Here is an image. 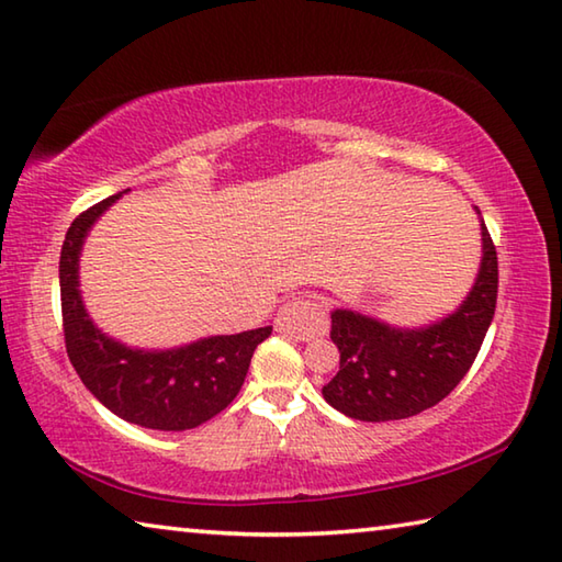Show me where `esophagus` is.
<instances>
[{
    "label": "esophagus",
    "instance_id": "esophagus-1",
    "mask_svg": "<svg viewBox=\"0 0 562 562\" xmlns=\"http://www.w3.org/2000/svg\"><path fill=\"white\" fill-rule=\"evenodd\" d=\"M326 326H329L326 310L310 297H294L284 302L278 316H274V329L300 341H310L314 336L324 334Z\"/></svg>",
    "mask_w": 562,
    "mask_h": 562
}]
</instances>
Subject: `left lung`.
I'll use <instances>...</instances> for the list:
<instances>
[{
    "label": "left lung",
    "mask_w": 562,
    "mask_h": 562,
    "mask_svg": "<svg viewBox=\"0 0 562 562\" xmlns=\"http://www.w3.org/2000/svg\"><path fill=\"white\" fill-rule=\"evenodd\" d=\"M496 292V248L482 218V265L454 314L423 329H397L351 310L331 312V341L341 359L339 373L322 387L324 401L363 423L403 420L437 405L472 369L494 319Z\"/></svg>",
    "instance_id": "left-lung-1"
}]
</instances>
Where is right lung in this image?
<instances>
[{
	"mask_svg": "<svg viewBox=\"0 0 562 562\" xmlns=\"http://www.w3.org/2000/svg\"><path fill=\"white\" fill-rule=\"evenodd\" d=\"M122 193L95 203L70 223L60 248V312L66 351L80 381L108 411L149 430H191L233 403L252 351L272 326L209 336L169 351H142L110 339L90 322L78 290V258L100 213Z\"/></svg>",
	"mask_w": 562,
	"mask_h": 562,
	"instance_id": "obj_1",
	"label": "right lung"
}]
</instances>
